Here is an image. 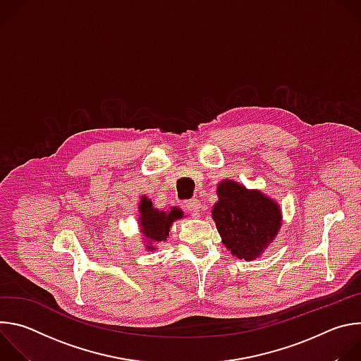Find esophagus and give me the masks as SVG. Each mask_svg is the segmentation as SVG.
Returning a JSON list of instances; mask_svg holds the SVG:
<instances>
[{
  "label": "esophagus",
  "mask_w": 361,
  "mask_h": 361,
  "mask_svg": "<svg viewBox=\"0 0 361 361\" xmlns=\"http://www.w3.org/2000/svg\"><path fill=\"white\" fill-rule=\"evenodd\" d=\"M185 207H187V210H188L191 214L197 216V214L201 212V202H200L197 198H191V200H188V201L185 202Z\"/></svg>",
  "instance_id": "1"
}]
</instances>
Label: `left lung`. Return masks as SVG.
<instances>
[{
	"label": "left lung",
	"instance_id": "1",
	"mask_svg": "<svg viewBox=\"0 0 361 361\" xmlns=\"http://www.w3.org/2000/svg\"><path fill=\"white\" fill-rule=\"evenodd\" d=\"M219 202L213 209L216 227L233 255L254 260L276 237L281 213L279 205L259 191L226 180L217 190Z\"/></svg>",
	"mask_w": 361,
	"mask_h": 361
}]
</instances>
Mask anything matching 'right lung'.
Wrapping results in <instances>:
<instances>
[{"label":"right lung","instance_id":"add662e5","mask_svg":"<svg viewBox=\"0 0 361 361\" xmlns=\"http://www.w3.org/2000/svg\"><path fill=\"white\" fill-rule=\"evenodd\" d=\"M181 217L183 212L178 209H173L170 213L152 209L151 200L145 197L140 202V226L142 227L144 235L152 241H166L171 224Z\"/></svg>","mask_w":361,"mask_h":361}]
</instances>
